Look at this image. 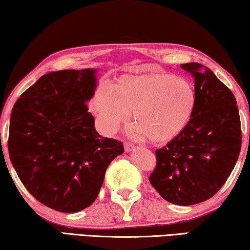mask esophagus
<instances>
[{
  "mask_svg": "<svg viewBox=\"0 0 250 250\" xmlns=\"http://www.w3.org/2000/svg\"><path fill=\"white\" fill-rule=\"evenodd\" d=\"M135 149V146L132 145V143H125V152H131L132 150Z\"/></svg>",
  "mask_w": 250,
  "mask_h": 250,
  "instance_id": "esophagus-1",
  "label": "esophagus"
}]
</instances>
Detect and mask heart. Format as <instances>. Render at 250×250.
I'll use <instances>...</instances> for the list:
<instances>
[{
	"label": "heart",
	"instance_id": "b5f03b06",
	"mask_svg": "<svg viewBox=\"0 0 250 250\" xmlns=\"http://www.w3.org/2000/svg\"><path fill=\"white\" fill-rule=\"evenodd\" d=\"M196 92L191 80L167 73L125 75L97 90L91 107L105 133L131 118V133L156 143L177 137L194 113Z\"/></svg>",
	"mask_w": 250,
	"mask_h": 250
}]
</instances>
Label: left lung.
Returning a JSON list of instances; mask_svg holds the SVG:
<instances>
[{"instance_id": "left-lung-1", "label": "left lung", "mask_w": 250, "mask_h": 250, "mask_svg": "<svg viewBox=\"0 0 250 250\" xmlns=\"http://www.w3.org/2000/svg\"><path fill=\"white\" fill-rule=\"evenodd\" d=\"M194 78L196 105L188 125L155 151L152 186L164 200L188 206L208 200L225 184L242 147L235 96L209 68L182 64Z\"/></svg>"}]
</instances>
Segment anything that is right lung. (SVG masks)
I'll return each mask as SVG.
<instances>
[{
  "label": "right lung",
  "mask_w": 250,
  "mask_h": 250,
  "mask_svg": "<svg viewBox=\"0 0 250 250\" xmlns=\"http://www.w3.org/2000/svg\"><path fill=\"white\" fill-rule=\"evenodd\" d=\"M97 70L65 69L42 76L12 109L11 162L37 201L62 213L90 206L109 164L125 152L121 142L97 132L88 112Z\"/></svg>",
  "instance_id": "add662e5"
}]
</instances>
